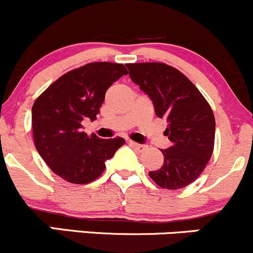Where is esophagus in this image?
Returning <instances> with one entry per match:
<instances>
[{"mask_svg": "<svg viewBox=\"0 0 253 253\" xmlns=\"http://www.w3.org/2000/svg\"><path fill=\"white\" fill-rule=\"evenodd\" d=\"M128 144L131 145V147H133L134 149H137V150H144V149L147 148V147H145V145H143V144H138V143L132 142V140H129Z\"/></svg>", "mask_w": 253, "mask_h": 253, "instance_id": "34e87169", "label": "esophagus"}]
</instances>
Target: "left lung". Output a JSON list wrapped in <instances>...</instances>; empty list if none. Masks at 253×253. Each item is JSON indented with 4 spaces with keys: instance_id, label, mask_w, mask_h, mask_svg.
Segmentation results:
<instances>
[{
    "instance_id": "left-lung-1",
    "label": "left lung",
    "mask_w": 253,
    "mask_h": 253,
    "mask_svg": "<svg viewBox=\"0 0 253 253\" xmlns=\"http://www.w3.org/2000/svg\"><path fill=\"white\" fill-rule=\"evenodd\" d=\"M129 78L153 100L158 118L167 119L172 145L162 149L164 165L150 171L164 189H182L193 183L213 153L216 121L204 95L184 74L164 63L127 64Z\"/></svg>"
}]
</instances>
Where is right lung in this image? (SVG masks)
<instances>
[{
  "instance_id": "add662e5",
  "label": "right lung",
  "mask_w": 253,
  "mask_h": 253,
  "mask_svg": "<svg viewBox=\"0 0 253 253\" xmlns=\"http://www.w3.org/2000/svg\"><path fill=\"white\" fill-rule=\"evenodd\" d=\"M124 64L98 62L64 74L35 100L33 135L48 167L74 184H87L105 169V161L125 144L121 137L100 139L82 131L84 119H97L109 87L126 75Z\"/></svg>"
}]
</instances>
